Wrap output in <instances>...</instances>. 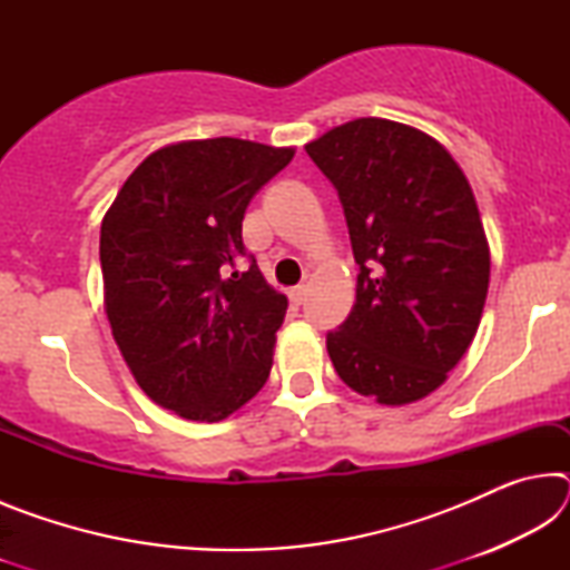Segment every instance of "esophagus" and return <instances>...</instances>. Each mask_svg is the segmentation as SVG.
Returning a JSON list of instances; mask_svg holds the SVG:
<instances>
[{
    "label": "esophagus",
    "mask_w": 570,
    "mask_h": 570,
    "mask_svg": "<svg viewBox=\"0 0 570 570\" xmlns=\"http://www.w3.org/2000/svg\"><path fill=\"white\" fill-rule=\"evenodd\" d=\"M288 302H292V306H302L306 302V286H294L288 292Z\"/></svg>",
    "instance_id": "1"
}]
</instances>
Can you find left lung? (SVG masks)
<instances>
[{"mask_svg": "<svg viewBox=\"0 0 570 570\" xmlns=\"http://www.w3.org/2000/svg\"><path fill=\"white\" fill-rule=\"evenodd\" d=\"M336 188L360 266L356 302L326 334L344 384L382 404L428 397L468 352L490 250L468 178L435 138L360 118L306 146Z\"/></svg>", "mask_w": 570, "mask_h": 570, "instance_id": "8db88e82", "label": "left lung"}]
</instances>
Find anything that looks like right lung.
Wrapping results in <instances>:
<instances>
[{"instance_id":"1","label":"right lung","mask_w":570,"mask_h":570,"mask_svg":"<svg viewBox=\"0 0 570 570\" xmlns=\"http://www.w3.org/2000/svg\"><path fill=\"white\" fill-rule=\"evenodd\" d=\"M292 158L238 138L160 148L102 218L112 336L142 392L180 417L224 420L268 380L286 296L264 282L240 220Z\"/></svg>"}]
</instances>
